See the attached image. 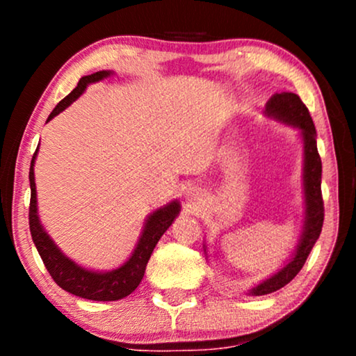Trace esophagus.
<instances>
[{"label":"esophagus","mask_w":356,"mask_h":356,"mask_svg":"<svg viewBox=\"0 0 356 356\" xmlns=\"http://www.w3.org/2000/svg\"><path fill=\"white\" fill-rule=\"evenodd\" d=\"M186 197L188 199H193L194 197V193L193 191H186Z\"/></svg>","instance_id":"esophagus-1"}]
</instances>
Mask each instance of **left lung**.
Wrapping results in <instances>:
<instances>
[{"mask_svg": "<svg viewBox=\"0 0 356 356\" xmlns=\"http://www.w3.org/2000/svg\"><path fill=\"white\" fill-rule=\"evenodd\" d=\"M266 116L274 118L280 123L290 124L300 129L303 139V193H305V223L301 232L298 246L291 256V259L282 267L279 272L270 275L261 284L248 291V295L261 296L280 290L289 282L296 277V274L305 266L314 243L318 241L323 230L324 222V202L321 193V175H323V163L316 144V128L308 108L296 94L282 92L270 97L266 104ZM206 251V250H204Z\"/></svg>", "mask_w": 356, "mask_h": 356, "instance_id": "1", "label": "left lung"}]
</instances>
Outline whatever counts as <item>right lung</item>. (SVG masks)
<instances>
[{"label":"right lung","mask_w":356,"mask_h":356,"mask_svg":"<svg viewBox=\"0 0 356 356\" xmlns=\"http://www.w3.org/2000/svg\"><path fill=\"white\" fill-rule=\"evenodd\" d=\"M111 71H99L90 76L81 77L77 82V87L71 92L70 95L65 97L60 104L55 106L48 116L47 123L55 118L58 113L67 108L77 97L82 95L86 87L94 82H99L105 77H108ZM38 147L33 154L31 162V172H29V181H31V207H29V227H31L32 240L35 243V248L40 254L43 264H45L47 270L50 272L51 279L61 286L63 290L70 291V293L81 296L86 300L94 301H116L124 298L133 293L138 289V285L143 280L145 266L150 259L155 245H157L160 236L168 230L175 218L179 213L178 201L168 202L167 206L157 209L147 217L144 223V230L140 233V238L136 245L133 254L129 259L120 266L118 269L108 270V272H99L86 269L74 261L70 259L60 248L55 245L50 235L42 227L40 218H38L37 212V189H35V177H33V163H35Z\"/></svg>","instance_id":"right-lung-1"}]
</instances>
